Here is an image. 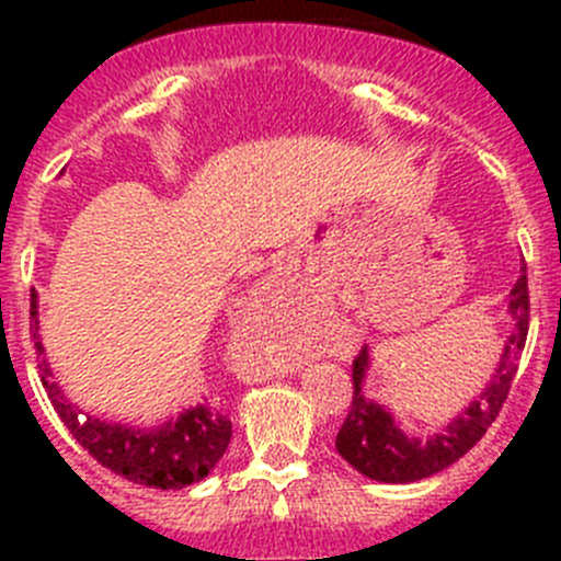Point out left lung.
Wrapping results in <instances>:
<instances>
[{
  "instance_id": "8db88e82",
  "label": "left lung",
  "mask_w": 561,
  "mask_h": 561,
  "mask_svg": "<svg viewBox=\"0 0 561 561\" xmlns=\"http://www.w3.org/2000/svg\"><path fill=\"white\" fill-rule=\"evenodd\" d=\"M511 314L516 320V328L507 339L494 380L443 434H434L428 439H415L404 434L396 426L390 412L366 399L360 386H364L366 366H369V353H366V347H360V353L353 360V401H350V412L336 434L339 456L353 463L360 474L380 480V483H415V480L443 472L469 448H474L505 407L507 393L516 380L526 331H529L526 265L516 287L511 290Z\"/></svg>"
}]
</instances>
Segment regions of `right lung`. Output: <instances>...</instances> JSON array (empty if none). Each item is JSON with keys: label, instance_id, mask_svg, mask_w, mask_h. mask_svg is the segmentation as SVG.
I'll return each mask as SVG.
<instances>
[{"label": "right lung", "instance_id": "add662e5", "mask_svg": "<svg viewBox=\"0 0 561 561\" xmlns=\"http://www.w3.org/2000/svg\"><path fill=\"white\" fill-rule=\"evenodd\" d=\"M30 304L32 336H35L37 353L43 355V344L37 336L35 290H32ZM39 380H43L56 415L94 461L133 483L149 485V489H186V485L203 480L211 472L214 463L225 456L230 437H233V423H230L228 412L214 404L192 407L165 426L146 432V428L116 426V423L83 417L61 396L59 386L50 380V369L45 360L39 364Z\"/></svg>", "mask_w": 561, "mask_h": 561}]
</instances>
